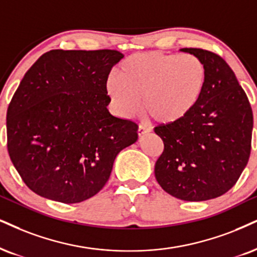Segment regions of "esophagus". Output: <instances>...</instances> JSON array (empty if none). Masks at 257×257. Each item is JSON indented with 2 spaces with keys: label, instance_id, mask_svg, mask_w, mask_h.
<instances>
[{
  "label": "esophagus",
  "instance_id": "1",
  "mask_svg": "<svg viewBox=\"0 0 257 257\" xmlns=\"http://www.w3.org/2000/svg\"><path fill=\"white\" fill-rule=\"evenodd\" d=\"M149 131H150V130H149L145 125H139V127H138V136H139V137H141V136L147 135Z\"/></svg>",
  "mask_w": 257,
  "mask_h": 257
}]
</instances>
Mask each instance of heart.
Masks as SVG:
<instances>
[{"instance_id":"obj_1","label":"heart","mask_w":257,"mask_h":257,"mask_svg":"<svg viewBox=\"0 0 257 257\" xmlns=\"http://www.w3.org/2000/svg\"><path fill=\"white\" fill-rule=\"evenodd\" d=\"M207 80V68L196 56L136 53L121 62L106 90L121 116L137 114L144 99V110L155 122L173 126L198 108Z\"/></svg>"}]
</instances>
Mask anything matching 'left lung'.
<instances>
[{
    "instance_id": "1",
    "label": "left lung",
    "mask_w": 257,
    "mask_h": 257,
    "mask_svg": "<svg viewBox=\"0 0 257 257\" xmlns=\"http://www.w3.org/2000/svg\"><path fill=\"white\" fill-rule=\"evenodd\" d=\"M180 51L199 57L207 68V87L185 121L157 126L164 150L155 164L160 186L185 201L223 195L237 182L250 156L252 110L235 72L216 53Z\"/></svg>"
}]
</instances>
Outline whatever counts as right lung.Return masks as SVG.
Instances as JSON below:
<instances>
[{"label": "right lung", "instance_id": "1", "mask_svg": "<svg viewBox=\"0 0 257 257\" xmlns=\"http://www.w3.org/2000/svg\"><path fill=\"white\" fill-rule=\"evenodd\" d=\"M123 55L52 50L31 66L7 110L8 153L28 188L76 204L97 194L138 125L109 113L106 83Z\"/></svg>", "mask_w": 257, "mask_h": 257}]
</instances>
